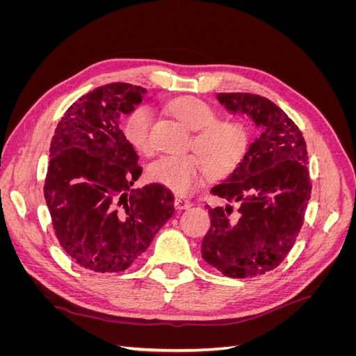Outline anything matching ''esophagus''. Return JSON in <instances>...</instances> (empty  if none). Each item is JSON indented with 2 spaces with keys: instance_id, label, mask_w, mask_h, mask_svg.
Instances as JSON below:
<instances>
[{
  "instance_id": "34e87169",
  "label": "esophagus",
  "mask_w": 356,
  "mask_h": 356,
  "mask_svg": "<svg viewBox=\"0 0 356 356\" xmlns=\"http://www.w3.org/2000/svg\"><path fill=\"white\" fill-rule=\"evenodd\" d=\"M174 204L177 209H187L191 207V200H188L187 197H182V196H177L175 200H174Z\"/></svg>"
}]
</instances>
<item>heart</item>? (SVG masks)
<instances>
[{
  "label": "heart",
  "instance_id": "heart-1",
  "mask_svg": "<svg viewBox=\"0 0 356 356\" xmlns=\"http://www.w3.org/2000/svg\"><path fill=\"white\" fill-rule=\"evenodd\" d=\"M169 111L191 131H196L193 148L197 153L187 156H165L149 166L148 175L154 182L178 195L197 188L209 175L222 177L233 172L243 160L250 132L238 120H215L212 106L195 96H182L169 104ZM152 111L138 106L124 118L123 135L136 152H152Z\"/></svg>",
  "mask_w": 356,
  "mask_h": 356
}]
</instances>
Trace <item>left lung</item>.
<instances>
[{"label": "left lung", "mask_w": 356, "mask_h": 356, "mask_svg": "<svg viewBox=\"0 0 356 356\" xmlns=\"http://www.w3.org/2000/svg\"><path fill=\"white\" fill-rule=\"evenodd\" d=\"M232 114L250 117L260 136L243 160L211 193L238 203L209 208L211 229L202 257L222 275L250 277L284 261L303 225L310 199L307 149L294 122L272 101L251 93H217Z\"/></svg>", "instance_id": "obj_1"}]
</instances>
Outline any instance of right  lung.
Returning a JSON list of instances; mask_svg holds the SVG:
<instances>
[{
    "mask_svg": "<svg viewBox=\"0 0 356 356\" xmlns=\"http://www.w3.org/2000/svg\"><path fill=\"white\" fill-rule=\"evenodd\" d=\"M147 90L111 83L75 101L53 135L44 197L56 238L72 260L93 272L126 270L174 215V195L141 175L138 154L120 131V117Z\"/></svg>",
    "mask_w": 356,
    "mask_h": 356,
    "instance_id": "right-lung-1",
    "label": "right lung"
}]
</instances>
